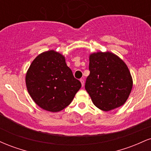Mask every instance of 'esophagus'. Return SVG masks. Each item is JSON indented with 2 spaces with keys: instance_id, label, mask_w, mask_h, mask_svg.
Returning a JSON list of instances; mask_svg holds the SVG:
<instances>
[{
  "instance_id": "34e87169",
  "label": "esophagus",
  "mask_w": 151,
  "mask_h": 151,
  "mask_svg": "<svg viewBox=\"0 0 151 151\" xmlns=\"http://www.w3.org/2000/svg\"><path fill=\"white\" fill-rule=\"evenodd\" d=\"M80 81H81V85H82V86H84V80L83 79H80Z\"/></svg>"
}]
</instances>
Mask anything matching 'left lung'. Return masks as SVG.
<instances>
[{
    "instance_id": "left-lung-1",
    "label": "left lung",
    "mask_w": 151,
    "mask_h": 151,
    "mask_svg": "<svg viewBox=\"0 0 151 151\" xmlns=\"http://www.w3.org/2000/svg\"><path fill=\"white\" fill-rule=\"evenodd\" d=\"M89 69L85 89L93 104L104 111L124 105L133 86L125 62L113 53L99 52L90 55Z\"/></svg>"
}]
</instances>
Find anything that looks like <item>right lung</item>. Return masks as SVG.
Returning a JSON list of instances; mask_svg holds the SVG:
<instances>
[{"mask_svg": "<svg viewBox=\"0 0 151 151\" xmlns=\"http://www.w3.org/2000/svg\"><path fill=\"white\" fill-rule=\"evenodd\" d=\"M27 91L40 108L51 112L70 104L81 88L65 58L54 50L45 52L32 61L25 77Z\"/></svg>", "mask_w": 151, "mask_h": 151, "instance_id": "add662e5", "label": "right lung"}]
</instances>
